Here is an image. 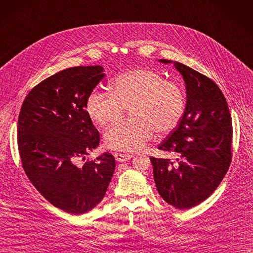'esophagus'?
I'll return each instance as SVG.
<instances>
[{
  "label": "esophagus",
  "instance_id": "esophagus-1",
  "mask_svg": "<svg viewBox=\"0 0 253 253\" xmlns=\"http://www.w3.org/2000/svg\"><path fill=\"white\" fill-rule=\"evenodd\" d=\"M114 156L116 161H119V163H124V161H128L129 159L132 158V155L122 154V153H115Z\"/></svg>",
  "mask_w": 253,
  "mask_h": 253
}]
</instances>
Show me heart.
Wrapping results in <instances>:
<instances>
[{
  "label": "heart",
  "mask_w": 253,
  "mask_h": 253,
  "mask_svg": "<svg viewBox=\"0 0 253 253\" xmlns=\"http://www.w3.org/2000/svg\"><path fill=\"white\" fill-rule=\"evenodd\" d=\"M111 92L94 89L86 100L90 120L100 127L118 120L130 109L131 119L122 120L105 133L108 147L125 152L143 148L158 133L170 132L183 118L185 97L178 84L167 81L152 69L138 68L116 76Z\"/></svg>",
  "instance_id": "heart-1"
}]
</instances>
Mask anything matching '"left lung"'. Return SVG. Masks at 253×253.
Returning a JSON list of instances; mask_svg holds the SVG:
<instances>
[{"mask_svg": "<svg viewBox=\"0 0 253 253\" xmlns=\"http://www.w3.org/2000/svg\"><path fill=\"white\" fill-rule=\"evenodd\" d=\"M173 63L186 85L183 118L158 145L174 153L175 161L151 157L156 188L167 203L188 210L216 190L232 158V120L221 89L210 78L186 65Z\"/></svg>", "mask_w": 253, "mask_h": 253, "instance_id": "1", "label": "left lung"}]
</instances>
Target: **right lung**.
I'll return each instance as SVG.
<instances>
[{"instance_id": "1", "label": "right lung", "mask_w": 253, "mask_h": 253, "mask_svg": "<svg viewBox=\"0 0 253 253\" xmlns=\"http://www.w3.org/2000/svg\"><path fill=\"white\" fill-rule=\"evenodd\" d=\"M103 77L99 65L59 71L32 88L18 119L25 174L44 199L74 215L100 202L115 170V159L108 152L78 165L99 145L86 100Z\"/></svg>"}]
</instances>
